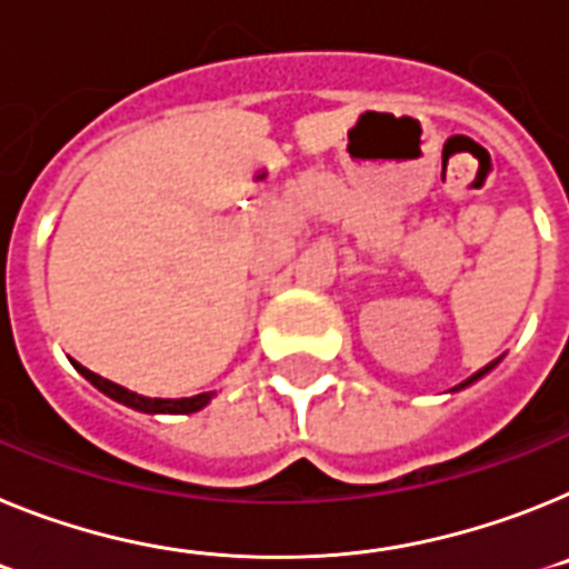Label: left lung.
<instances>
[{
    "label": "left lung",
    "mask_w": 569,
    "mask_h": 569,
    "mask_svg": "<svg viewBox=\"0 0 569 569\" xmlns=\"http://www.w3.org/2000/svg\"><path fill=\"white\" fill-rule=\"evenodd\" d=\"M496 363H498V360H492L490 367H483V369H481V372H476V375H472V378H467V380H463V383H458V387H456V389H452V392H458V389H467V387H472V383H476V380H481V378H483V375L490 372V369H496Z\"/></svg>",
    "instance_id": "obj_1"
}]
</instances>
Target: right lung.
<instances>
[{
  "label": "right lung",
  "instance_id": "right-lung-1",
  "mask_svg": "<svg viewBox=\"0 0 569 569\" xmlns=\"http://www.w3.org/2000/svg\"><path fill=\"white\" fill-rule=\"evenodd\" d=\"M79 375L86 380H91L93 387L100 389L102 395H108L111 401L117 403H126V407L137 409V412H146V415H191V412H200L202 407H209L211 398L217 392H200V395H191V398H146L140 392H131V389L120 387V383H113V380L102 378V375L91 372L86 369L82 363H73Z\"/></svg>",
  "mask_w": 569,
  "mask_h": 569
}]
</instances>
